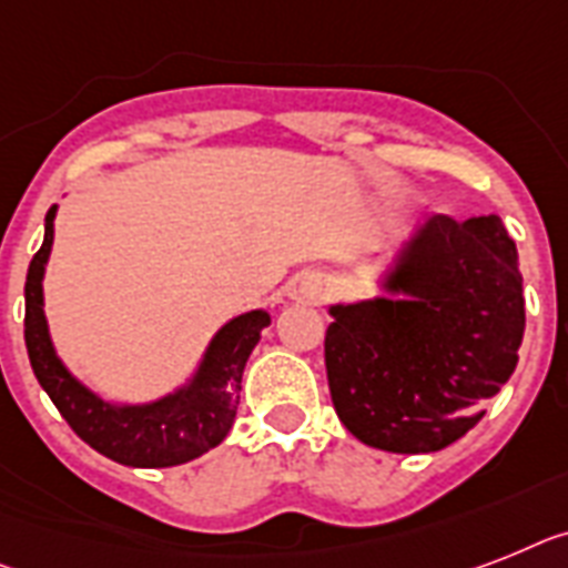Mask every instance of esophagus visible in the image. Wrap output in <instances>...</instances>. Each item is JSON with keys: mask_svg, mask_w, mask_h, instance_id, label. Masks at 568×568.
Returning <instances> with one entry per match:
<instances>
[{"mask_svg": "<svg viewBox=\"0 0 568 568\" xmlns=\"http://www.w3.org/2000/svg\"><path fill=\"white\" fill-rule=\"evenodd\" d=\"M298 293L304 298H318L322 295V278L316 273H304L302 281H298Z\"/></svg>", "mask_w": 568, "mask_h": 568, "instance_id": "obj_1", "label": "esophagus"}]
</instances>
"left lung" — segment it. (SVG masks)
<instances>
[{
    "label": "left lung",
    "instance_id": "obj_1",
    "mask_svg": "<svg viewBox=\"0 0 568 568\" xmlns=\"http://www.w3.org/2000/svg\"><path fill=\"white\" fill-rule=\"evenodd\" d=\"M383 293L331 304V400L348 433L386 453H435L485 415L526 334L517 246L496 214L426 217Z\"/></svg>",
    "mask_w": 568,
    "mask_h": 568
}]
</instances>
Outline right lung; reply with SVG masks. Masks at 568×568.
Returning <instances> with one entry per match:
<instances>
[{
    "instance_id": "right-lung-1",
    "label": "right lung",
    "mask_w": 568,
    "mask_h": 568,
    "mask_svg": "<svg viewBox=\"0 0 568 568\" xmlns=\"http://www.w3.org/2000/svg\"><path fill=\"white\" fill-rule=\"evenodd\" d=\"M58 205L45 214V237L26 278V348L40 386L58 412L101 456L126 467H173L217 447L229 435L241 403V379L270 313L229 318L211 336L203 359L185 386L150 403H112L87 388L63 365L42 311V275L54 243Z\"/></svg>"
}]
</instances>
